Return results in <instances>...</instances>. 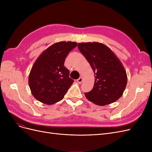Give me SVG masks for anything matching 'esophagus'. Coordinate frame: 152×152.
Returning a JSON list of instances; mask_svg holds the SVG:
<instances>
[{"mask_svg":"<svg viewBox=\"0 0 152 152\" xmlns=\"http://www.w3.org/2000/svg\"><path fill=\"white\" fill-rule=\"evenodd\" d=\"M82 82H83V78H82V77H80L79 78V79H77V82H78V83L81 84Z\"/></svg>","mask_w":152,"mask_h":152,"instance_id":"esophagus-1","label":"esophagus"}]
</instances>
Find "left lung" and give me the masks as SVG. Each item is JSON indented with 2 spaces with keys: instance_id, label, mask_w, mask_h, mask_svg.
<instances>
[{
  "instance_id": "left-lung-1",
  "label": "left lung",
  "mask_w": 152,
  "mask_h": 152,
  "mask_svg": "<svg viewBox=\"0 0 152 152\" xmlns=\"http://www.w3.org/2000/svg\"><path fill=\"white\" fill-rule=\"evenodd\" d=\"M78 48L94 72V87L85 93L87 99L99 106L116 102L122 96L127 82L121 62L111 49L102 43H79Z\"/></svg>"
}]
</instances>
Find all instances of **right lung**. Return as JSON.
I'll return each mask as SVG.
<instances>
[{"instance_id":"obj_1","label":"right lung","mask_w":152,"mask_h":152,"mask_svg":"<svg viewBox=\"0 0 152 152\" xmlns=\"http://www.w3.org/2000/svg\"><path fill=\"white\" fill-rule=\"evenodd\" d=\"M77 45L74 42H56L37 59L28 78L29 87L35 99L53 104L64 98L73 82L64 63L67 55Z\"/></svg>"}]
</instances>
